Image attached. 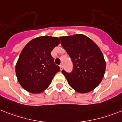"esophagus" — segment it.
<instances>
[{
    "mask_svg": "<svg viewBox=\"0 0 122 122\" xmlns=\"http://www.w3.org/2000/svg\"><path fill=\"white\" fill-rule=\"evenodd\" d=\"M59 67H60V69H61V70H62L63 68V64H60V65H59Z\"/></svg>",
    "mask_w": 122,
    "mask_h": 122,
    "instance_id": "34e87169",
    "label": "esophagus"
}]
</instances>
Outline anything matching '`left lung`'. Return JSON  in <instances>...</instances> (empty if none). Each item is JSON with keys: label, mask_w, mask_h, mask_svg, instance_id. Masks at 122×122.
<instances>
[{"label": "left lung", "mask_w": 122, "mask_h": 122, "mask_svg": "<svg viewBox=\"0 0 122 122\" xmlns=\"http://www.w3.org/2000/svg\"><path fill=\"white\" fill-rule=\"evenodd\" d=\"M61 44L73 63V71L62 73L78 93H87L99 86L104 76L106 63L99 47L82 34L60 36Z\"/></svg>", "instance_id": "left-lung-1"}]
</instances>
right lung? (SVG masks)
I'll list each match as a JSON object with an SVG mask.
<instances>
[{
    "label": "right lung",
    "instance_id": "obj_1",
    "mask_svg": "<svg viewBox=\"0 0 122 122\" xmlns=\"http://www.w3.org/2000/svg\"><path fill=\"white\" fill-rule=\"evenodd\" d=\"M60 43L58 37L41 36L30 41L23 48L15 66L17 80L32 94L43 92L59 71L51 52Z\"/></svg>",
    "mask_w": 122,
    "mask_h": 122
}]
</instances>
